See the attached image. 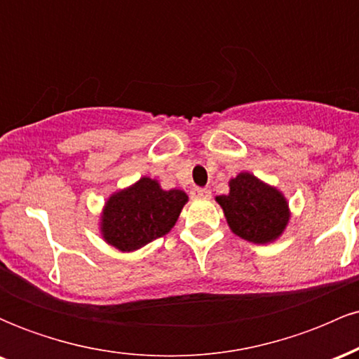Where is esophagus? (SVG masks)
<instances>
[{
  "label": "esophagus",
  "mask_w": 359,
  "mask_h": 359,
  "mask_svg": "<svg viewBox=\"0 0 359 359\" xmlns=\"http://www.w3.org/2000/svg\"><path fill=\"white\" fill-rule=\"evenodd\" d=\"M191 196L194 199H209L211 197V191L205 187H194L191 191Z\"/></svg>",
  "instance_id": "1"
}]
</instances>
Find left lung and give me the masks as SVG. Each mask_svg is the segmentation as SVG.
Wrapping results in <instances>:
<instances>
[{
	"instance_id": "1",
	"label": "left lung",
	"mask_w": 359,
	"mask_h": 359,
	"mask_svg": "<svg viewBox=\"0 0 359 359\" xmlns=\"http://www.w3.org/2000/svg\"><path fill=\"white\" fill-rule=\"evenodd\" d=\"M229 189L228 196H217L216 201L233 233L251 243L277 240L290 216L285 197L248 172L231 179Z\"/></svg>"
}]
</instances>
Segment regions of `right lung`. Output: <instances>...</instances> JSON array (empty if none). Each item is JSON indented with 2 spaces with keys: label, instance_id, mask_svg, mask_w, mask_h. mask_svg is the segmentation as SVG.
Here are the masks:
<instances>
[{
  "label": "right lung",
  "instance_id": "obj_1",
  "mask_svg": "<svg viewBox=\"0 0 359 359\" xmlns=\"http://www.w3.org/2000/svg\"><path fill=\"white\" fill-rule=\"evenodd\" d=\"M185 203V192L162 191L156 180L143 177L106 203L102 236L121 251L142 248L174 228Z\"/></svg>",
  "mask_w": 359,
  "mask_h": 359
}]
</instances>
